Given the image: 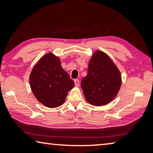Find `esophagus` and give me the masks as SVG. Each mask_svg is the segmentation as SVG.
<instances>
[{
	"mask_svg": "<svg viewBox=\"0 0 153 153\" xmlns=\"http://www.w3.org/2000/svg\"><path fill=\"white\" fill-rule=\"evenodd\" d=\"M74 83H75V85H76V86H79V81L78 79H74Z\"/></svg>",
	"mask_w": 153,
	"mask_h": 153,
	"instance_id": "34e87169",
	"label": "esophagus"
}]
</instances>
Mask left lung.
<instances>
[{"label":"left lung","mask_w":153,"mask_h":153,"mask_svg":"<svg viewBox=\"0 0 153 153\" xmlns=\"http://www.w3.org/2000/svg\"><path fill=\"white\" fill-rule=\"evenodd\" d=\"M121 84V76L117 66L107 54L97 51L90 59L87 76L81 87L88 102L102 106L116 97Z\"/></svg>","instance_id":"left-lung-1"}]
</instances>
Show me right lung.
<instances>
[{"instance_id":"obj_1","label":"right lung","mask_w":153,"mask_h":153,"mask_svg":"<svg viewBox=\"0 0 153 153\" xmlns=\"http://www.w3.org/2000/svg\"><path fill=\"white\" fill-rule=\"evenodd\" d=\"M30 84L38 101L49 108L63 105L67 93L75 86L59 59L51 53L44 55L33 67Z\"/></svg>"}]
</instances>
